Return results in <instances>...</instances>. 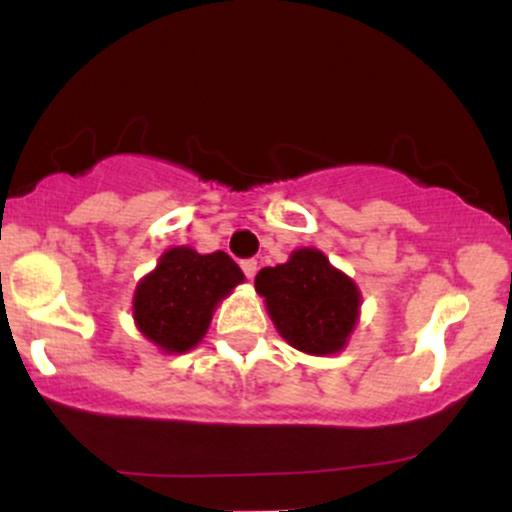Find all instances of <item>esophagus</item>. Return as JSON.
<instances>
[{
  "mask_svg": "<svg viewBox=\"0 0 512 512\" xmlns=\"http://www.w3.org/2000/svg\"><path fill=\"white\" fill-rule=\"evenodd\" d=\"M240 269H243V274L248 276V279H252V276H255V272H257V260L248 257V260L240 262Z\"/></svg>",
  "mask_w": 512,
  "mask_h": 512,
  "instance_id": "obj_1",
  "label": "esophagus"
}]
</instances>
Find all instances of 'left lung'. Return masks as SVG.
Returning a JSON list of instances; mask_svg holds the SVG:
<instances>
[{
  "mask_svg": "<svg viewBox=\"0 0 512 512\" xmlns=\"http://www.w3.org/2000/svg\"><path fill=\"white\" fill-rule=\"evenodd\" d=\"M255 289L267 301L276 330L305 354H334L358 317V289L320 250H296L286 264L264 267Z\"/></svg>",
  "mask_w": 512,
  "mask_h": 512,
  "instance_id": "left-lung-1",
  "label": "left lung"
}]
</instances>
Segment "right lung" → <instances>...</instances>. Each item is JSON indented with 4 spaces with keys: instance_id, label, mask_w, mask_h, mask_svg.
Returning <instances> with one entry per match:
<instances>
[{
    "instance_id": "add662e5",
    "label": "right lung",
    "mask_w": 512,
    "mask_h": 512,
    "mask_svg": "<svg viewBox=\"0 0 512 512\" xmlns=\"http://www.w3.org/2000/svg\"><path fill=\"white\" fill-rule=\"evenodd\" d=\"M243 279L226 252L173 248L137 286L134 320L151 342L182 354L202 342L214 305Z\"/></svg>"
}]
</instances>
